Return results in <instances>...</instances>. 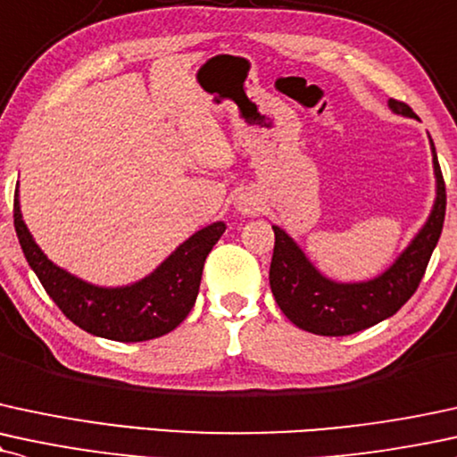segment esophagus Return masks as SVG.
I'll use <instances>...</instances> for the list:
<instances>
[{
  "label": "esophagus",
  "mask_w": 457,
  "mask_h": 457,
  "mask_svg": "<svg viewBox=\"0 0 457 457\" xmlns=\"http://www.w3.org/2000/svg\"><path fill=\"white\" fill-rule=\"evenodd\" d=\"M238 211H243V212H246V214L255 212V211H257L255 200H253V197H246V195L238 197Z\"/></svg>",
  "instance_id": "obj_1"
}]
</instances>
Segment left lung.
<instances>
[{"mask_svg":"<svg viewBox=\"0 0 457 457\" xmlns=\"http://www.w3.org/2000/svg\"><path fill=\"white\" fill-rule=\"evenodd\" d=\"M395 114L415 117L404 102L389 100ZM432 145L434 176H436V200L420 234L411 240L386 272L366 283H334L323 277L281 228L274 229V253L270 262V289L277 304L291 323L319 334V337H347L377 326L406 304L420 287L434 246L443 232L447 194L436 148Z\"/></svg>","mask_w":457,"mask_h":457,"instance_id":"left-lung-1","label":"left lung"}]
</instances>
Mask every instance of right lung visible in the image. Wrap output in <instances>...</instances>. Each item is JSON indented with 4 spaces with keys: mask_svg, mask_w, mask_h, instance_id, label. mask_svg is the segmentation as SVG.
Returning <instances> with one entry per match:
<instances>
[{
    "mask_svg": "<svg viewBox=\"0 0 457 457\" xmlns=\"http://www.w3.org/2000/svg\"><path fill=\"white\" fill-rule=\"evenodd\" d=\"M14 228L27 263L63 315L93 337L119 343L159 338L189 315L208 253L225 232L223 221L206 225L142 281L125 287H97L54 266L44 255L23 221L19 189L14 194Z\"/></svg>",
    "mask_w": 457,
    "mask_h": 457,
    "instance_id": "obj_1",
    "label": "right lung"
}]
</instances>
